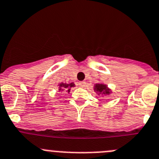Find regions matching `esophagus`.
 Instances as JSON below:
<instances>
[{
    "instance_id": "obj_1",
    "label": "esophagus",
    "mask_w": 159,
    "mask_h": 159,
    "mask_svg": "<svg viewBox=\"0 0 159 159\" xmlns=\"http://www.w3.org/2000/svg\"><path fill=\"white\" fill-rule=\"evenodd\" d=\"M79 86H80V87H85V85H86V83L85 82H84V81H81V82H79Z\"/></svg>"
}]
</instances>
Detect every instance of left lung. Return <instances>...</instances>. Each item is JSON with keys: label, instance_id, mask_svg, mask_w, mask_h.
I'll list each match as a JSON object with an SVG mask.
<instances>
[{"label": "left lung", "instance_id": "left-lung-1", "mask_svg": "<svg viewBox=\"0 0 159 159\" xmlns=\"http://www.w3.org/2000/svg\"><path fill=\"white\" fill-rule=\"evenodd\" d=\"M94 91L98 92V94H101V93H102V94H110V89H108L107 87H106V85H104V84H96V85L94 86Z\"/></svg>", "mask_w": 159, "mask_h": 159}]
</instances>
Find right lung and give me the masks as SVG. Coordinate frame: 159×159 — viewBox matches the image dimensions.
<instances>
[{
	"label": "right lung",
	"instance_id": "right-lung-1",
	"mask_svg": "<svg viewBox=\"0 0 159 159\" xmlns=\"http://www.w3.org/2000/svg\"><path fill=\"white\" fill-rule=\"evenodd\" d=\"M75 86V84L73 83H71L69 84H59V91H66V92H70V90H71V87H73Z\"/></svg>",
	"mask_w": 159,
	"mask_h": 159
}]
</instances>
